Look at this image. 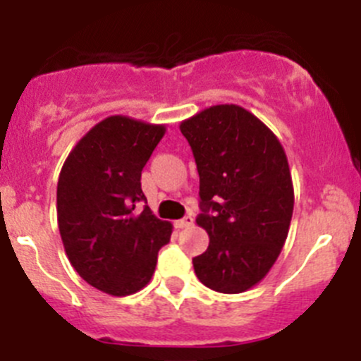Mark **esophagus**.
Returning <instances> with one entry per match:
<instances>
[{
  "instance_id": "esophagus-1",
  "label": "esophagus",
  "mask_w": 361,
  "mask_h": 361,
  "mask_svg": "<svg viewBox=\"0 0 361 361\" xmlns=\"http://www.w3.org/2000/svg\"><path fill=\"white\" fill-rule=\"evenodd\" d=\"M192 224H194V218H192V216H183V218H181V220H178L176 224H174V227H176V228H187V227H190Z\"/></svg>"
}]
</instances>
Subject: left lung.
<instances>
[{
    "instance_id": "obj_1",
    "label": "left lung",
    "mask_w": 361,
    "mask_h": 361,
    "mask_svg": "<svg viewBox=\"0 0 361 361\" xmlns=\"http://www.w3.org/2000/svg\"><path fill=\"white\" fill-rule=\"evenodd\" d=\"M199 173L209 246L195 257L199 281L241 293L265 278L281 253L293 213L288 159L278 137L238 104H216L180 126Z\"/></svg>"
}]
</instances>
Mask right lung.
I'll list each match as a JSON object with an SVG mask.
<instances>
[{"mask_svg":"<svg viewBox=\"0 0 361 361\" xmlns=\"http://www.w3.org/2000/svg\"><path fill=\"white\" fill-rule=\"evenodd\" d=\"M166 127L113 115L68 155L57 181V224L64 250L90 286L115 297L140 292L173 232L152 213L141 171Z\"/></svg>","mask_w":361,"mask_h":361,"instance_id":"1","label":"right lung"}]
</instances>
